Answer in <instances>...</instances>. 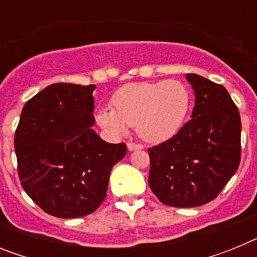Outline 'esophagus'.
Masks as SVG:
<instances>
[{"mask_svg":"<svg viewBox=\"0 0 257 257\" xmlns=\"http://www.w3.org/2000/svg\"><path fill=\"white\" fill-rule=\"evenodd\" d=\"M127 148H128V151H138V149H143V145L138 144V143L130 142L127 144Z\"/></svg>","mask_w":257,"mask_h":257,"instance_id":"1","label":"esophagus"}]
</instances>
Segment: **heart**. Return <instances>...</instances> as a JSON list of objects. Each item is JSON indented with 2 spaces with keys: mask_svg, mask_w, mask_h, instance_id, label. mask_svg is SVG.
Returning a JSON list of instances; mask_svg holds the SVG:
<instances>
[{
  "mask_svg": "<svg viewBox=\"0 0 257 257\" xmlns=\"http://www.w3.org/2000/svg\"><path fill=\"white\" fill-rule=\"evenodd\" d=\"M189 105V91L179 81L133 83L115 92L113 110H100L97 122L115 134L136 126L140 138L147 142H163L178 133Z\"/></svg>",
  "mask_w": 257,
  "mask_h": 257,
  "instance_id": "1",
  "label": "heart"
}]
</instances>
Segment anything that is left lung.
Instances as JSON below:
<instances>
[{
	"label": "left lung",
	"mask_w": 257,
	"mask_h": 257,
	"mask_svg": "<svg viewBox=\"0 0 257 257\" xmlns=\"http://www.w3.org/2000/svg\"><path fill=\"white\" fill-rule=\"evenodd\" d=\"M196 94L192 119L148 149L149 187L162 203L196 207L220 194L240 162V115L224 86L187 74Z\"/></svg>",
	"instance_id": "left-lung-1"
}]
</instances>
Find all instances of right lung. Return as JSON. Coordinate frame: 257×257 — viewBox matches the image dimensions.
I'll use <instances>...</instances> for the list:
<instances>
[{"instance_id": "add662e5", "label": "right lung", "mask_w": 257, "mask_h": 257, "mask_svg": "<svg viewBox=\"0 0 257 257\" xmlns=\"http://www.w3.org/2000/svg\"><path fill=\"white\" fill-rule=\"evenodd\" d=\"M94 85L54 83L23 106L14 147L23 189L45 212L86 216L105 199L124 143L109 144L91 128Z\"/></svg>"}]
</instances>
